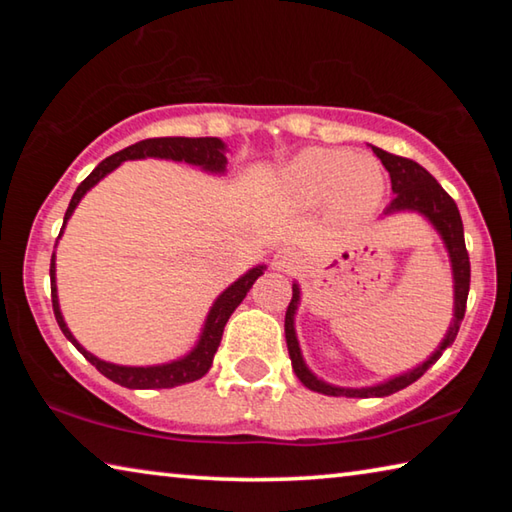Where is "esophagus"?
Returning <instances> with one entry per match:
<instances>
[{"instance_id":"1","label":"esophagus","mask_w":512,"mask_h":512,"mask_svg":"<svg viewBox=\"0 0 512 512\" xmlns=\"http://www.w3.org/2000/svg\"><path fill=\"white\" fill-rule=\"evenodd\" d=\"M277 268H291L293 264H296V257H293V253H289V250H282V253L275 255V262H273Z\"/></svg>"}]
</instances>
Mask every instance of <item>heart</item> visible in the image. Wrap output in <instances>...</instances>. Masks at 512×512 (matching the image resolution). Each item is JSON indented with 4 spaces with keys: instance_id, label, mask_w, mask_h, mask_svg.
Returning <instances> with one entry per match:
<instances>
[{
    "instance_id": "heart-1",
    "label": "heart",
    "mask_w": 512,
    "mask_h": 512,
    "mask_svg": "<svg viewBox=\"0 0 512 512\" xmlns=\"http://www.w3.org/2000/svg\"><path fill=\"white\" fill-rule=\"evenodd\" d=\"M384 171L370 158H354L341 149H311L287 169L289 192L305 203L332 198L336 210L350 216L370 212L384 194Z\"/></svg>"
}]
</instances>
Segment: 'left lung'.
<instances>
[{
  "label": "left lung",
  "instance_id": "obj_1",
  "mask_svg": "<svg viewBox=\"0 0 512 512\" xmlns=\"http://www.w3.org/2000/svg\"><path fill=\"white\" fill-rule=\"evenodd\" d=\"M372 151L377 153L381 164H384L386 171L391 173V185H393L395 198L391 201V205H388L386 212H400V210L422 212L433 225H436L440 237L445 239V246L449 250V257H452V268H454V291H456L454 325L449 327L445 341L440 343V348L436 352H433V357L429 361H424L422 366H418L415 370L406 372V375L386 381V384L370 386V388H336L311 375L305 366V361L300 357L296 329H293V314H296L300 291L296 284H293V296L287 307V316H284V334H287L293 372H296L298 379L309 388V391L334 395V397H386L391 393L402 391V388L413 384V381H418L424 372H427L433 363L440 359L443 350L454 343L458 327H461V320L465 316L467 293H470V255H467V248H465L461 212H458L454 198L449 196L445 189L438 185V180L433 178L427 169L420 167L418 162L402 158V155L381 151V149H372Z\"/></svg>",
  "mask_w": 512,
  "mask_h": 512
}]
</instances>
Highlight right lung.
Instances as JSON below:
<instances>
[{
	"label": "right lung",
	"instance_id": "add662e5",
	"mask_svg": "<svg viewBox=\"0 0 512 512\" xmlns=\"http://www.w3.org/2000/svg\"><path fill=\"white\" fill-rule=\"evenodd\" d=\"M225 144L219 140V137H151V140H142L133 146H126L124 151H119L110 158L103 160L97 169H94L83 183L76 187V192L69 201V207L65 212V221H63V230L69 216H72L74 207L79 205L83 194L88 192L90 187H94L99 180L110 173L112 169H117L124 160H140V158H167V160H185L189 164H198L207 171H223L225 169ZM60 230V232H63ZM60 237V235H58ZM264 273V266H257L253 271H248L241 280H237L232 287L225 289L219 298H216L214 307L210 309V316L205 320V329L201 341H198L196 348L187 354L185 359L173 361V363H164V366H151V368H128V366H115V363H106L94 357L88 350H83L79 341L74 339L72 332H69L63 316H60V307H58V296H56V264H54V255H51V266H49V275H51V307H54V316L58 327L63 329V334L69 341L74 343V348L79 350L85 359H88L94 368H97L101 375H106L108 379L115 381L119 386L126 388H173V386H183L189 384V381L201 379L207 370L212 366L214 352L219 348L221 336H223V327L228 323V318L232 316V311L239 307V302L246 298V293L253 287L255 280Z\"/></svg>",
	"mask_w": 512,
	"mask_h": 512
}]
</instances>
